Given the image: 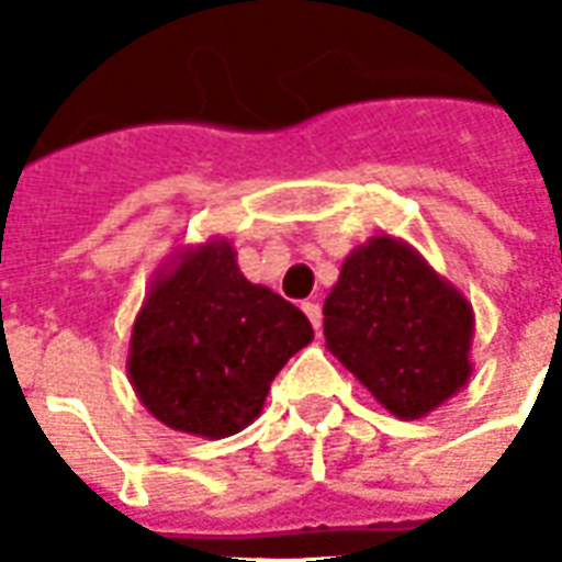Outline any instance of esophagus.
I'll use <instances>...</instances> for the list:
<instances>
[{
  "mask_svg": "<svg viewBox=\"0 0 562 562\" xmlns=\"http://www.w3.org/2000/svg\"><path fill=\"white\" fill-rule=\"evenodd\" d=\"M304 313L313 322V328H322V306H318V301H304Z\"/></svg>",
  "mask_w": 562,
  "mask_h": 562,
  "instance_id": "1",
  "label": "esophagus"
}]
</instances>
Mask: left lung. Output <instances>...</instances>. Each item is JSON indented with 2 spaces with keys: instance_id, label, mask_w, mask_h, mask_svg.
I'll use <instances>...</instances> for the list:
<instances>
[{
  "instance_id": "obj_1",
  "label": "left lung",
  "mask_w": 562,
  "mask_h": 562,
  "mask_svg": "<svg viewBox=\"0 0 562 562\" xmlns=\"http://www.w3.org/2000/svg\"><path fill=\"white\" fill-rule=\"evenodd\" d=\"M472 328L470 301L389 234L358 246L325 297L328 349L397 418L434 413L467 385Z\"/></svg>"
}]
</instances>
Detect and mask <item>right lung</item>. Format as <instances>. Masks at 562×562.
I'll list each match as a JSON object with an SVG mask.
<instances>
[{
	"mask_svg": "<svg viewBox=\"0 0 562 562\" xmlns=\"http://www.w3.org/2000/svg\"><path fill=\"white\" fill-rule=\"evenodd\" d=\"M310 340L297 306L246 280L228 240H207L173 256L149 285L128 379L161 424L222 439L256 422L273 376Z\"/></svg>",
	"mask_w": 562,
	"mask_h": 562,
	"instance_id": "add662e5",
	"label": "right lung"
}]
</instances>
